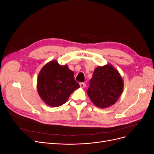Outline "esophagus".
Here are the masks:
<instances>
[{"label":"esophagus","instance_id":"obj_1","mask_svg":"<svg viewBox=\"0 0 154 154\" xmlns=\"http://www.w3.org/2000/svg\"><path fill=\"white\" fill-rule=\"evenodd\" d=\"M80 87H82V88H84V87H86V84L85 83H80Z\"/></svg>","mask_w":154,"mask_h":154}]
</instances>
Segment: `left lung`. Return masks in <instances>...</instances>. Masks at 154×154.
<instances>
[{"mask_svg":"<svg viewBox=\"0 0 154 154\" xmlns=\"http://www.w3.org/2000/svg\"><path fill=\"white\" fill-rule=\"evenodd\" d=\"M123 82L118 71L110 65L95 69L87 94L96 106L106 108L114 105L122 94Z\"/></svg>","mask_w":154,"mask_h":154,"instance_id":"obj_1","label":"left lung"}]
</instances>
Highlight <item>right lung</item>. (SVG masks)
I'll use <instances>...</instances> for the list:
<instances>
[{
  "label": "right lung",
  "instance_id": "obj_1",
  "mask_svg": "<svg viewBox=\"0 0 154 154\" xmlns=\"http://www.w3.org/2000/svg\"><path fill=\"white\" fill-rule=\"evenodd\" d=\"M80 87L74 80V72L67 66H60L53 60L40 71L37 90L41 99L51 106H59L67 101L70 95Z\"/></svg>",
  "mask_w": 154,
  "mask_h": 154
}]
</instances>
